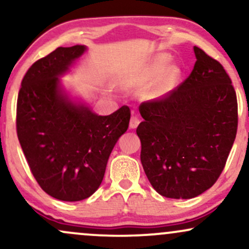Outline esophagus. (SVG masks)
<instances>
[{"label":"esophagus","mask_w":249,"mask_h":249,"mask_svg":"<svg viewBox=\"0 0 249 249\" xmlns=\"http://www.w3.org/2000/svg\"><path fill=\"white\" fill-rule=\"evenodd\" d=\"M141 123V119H139L138 116H132L130 119V127L131 128H136Z\"/></svg>","instance_id":"esophagus-1"}]
</instances>
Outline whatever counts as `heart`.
Instances as JSON below:
<instances>
[{
	"label": "heart",
	"instance_id": "heart-1",
	"mask_svg": "<svg viewBox=\"0 0 249 249\" xmlns=\"http://www.w3.org/2000/svg\"><path fill=\"white\" fill-rule=\"evenodd\" d=\"M167 63V57H156L133 79V84L138 87H148L152 84L148 90V95L152 98L165 96L172 90L180 76V71L177 67H168L166 71L164 70Z\"/></svg>",
	"mask_w": 249,
	"mask_h": 249
}]
</instances>
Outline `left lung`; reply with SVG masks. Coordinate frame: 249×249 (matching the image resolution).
<instances>
[{
	"label": "left lung",
	"mask_w": 249,
	"mask_h": 249,
	"mask_svg": "<svg viewBox=\"0 0 249 249\" xmlns=\"http://www.w3.org/2000/svg\"><path fill=\"white\" fill-rule=\"evenodd\" d=\"M191 75L161 98L142 103L141 160L160 196L191 199L214 185L238 130V102L224 67L198 47Z\"/></svg>",
	"instance_id": "obj_1"
}]
</instances>
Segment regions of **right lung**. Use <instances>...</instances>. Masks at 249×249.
<instances>
[{
  "instance_id": "1",
  "label": "right lung",
  "mask_w": 249,
  "mask_h": 249,
  "mask_svg": "<svg viewBox=\"0 0 249 249\" xmlns=\"http://www.w3.org/2000/svg\"><path fill=\"white\" fill-rule=\"evenodd\" d=\"M85 50L59 47L36 61L17 98V137L31 173L45 193L63 201H79L98 190L131 117L126 105L98 116L63 90L59 77Z\"/></svg>"
}]
</instances>
